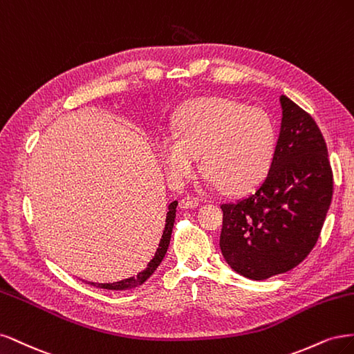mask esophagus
<instances>
[{
  "label": "esophagus",
  "mask_w": 354,
  "mask_h": 354,
  "mask_svg": "<svg viewBox=\"0 0 354 354\" xmlns=\"http://www.w3.org/2000/svg\"><path fill=\"white\" fill-rule=\"evenodd\" d=\"M200 206V200L197 197H191L187 196L180 200V207L182 209H194V207H198Z\"/></svg>",
  "instance_id": "obj_1"
}]
</instances>
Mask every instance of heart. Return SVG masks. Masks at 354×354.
I'll use <instances>...</instances> for the list:
<instances>
[{
    "instance_id": "b5f03b06",
    "label": "heart",
    "mask_w": 354,
    "mask_h": 354,
    "mask_svg": "<svg viewBox=\"0 0 354 354\" xmlns=\"http://www.w3.org/2000/svg\"><path fill=\"white\" fill-rule=\"evenodd\" d=\"M178 132L158 138L167 175L184 180L194 175L197 157L210 185L227 194L256 188L269 174L277 153V127L265 110L221 97L200 98L184 106Z\"/></svg>"
}]
</instances>
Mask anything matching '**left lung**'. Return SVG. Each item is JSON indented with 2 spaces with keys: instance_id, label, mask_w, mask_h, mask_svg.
<instances>
[{
  "instance_id": "obj_1",
  "label": "left lung",
  "mask_w": 354,
  "mask_h": 354,
  "mask_svg": "<svg viewBox=\"0 0 354 354\" xmlns=\"http://www.w3.org/2000/svg\"><path fill=\"white\" fill-rule=\"evenodd\" d=\"M281 131L265 180L222 204V254L236 273L263 281L288 272L315 247L333 200L324 136L309 113L281 95Z\"/></svg>"
}]
</instances>
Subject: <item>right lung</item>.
Wrapping results in <instances>:
<instances>
[{
    "label": "right lung",
    "mask_w": 354,
    "mask_h": 354,
    "mask_svg": "<svg viewBox=\"0 0 354 354\" xmlns=\"http://www.w3.org/2000/svg\"><path fill=\"white\" fill-rule=\"evenodd\" d=\"M176 207H178V201H172L169 204V210L166 214V225H165V230H163V235L160 238V243H158V247L156 250V254L154 257L148 261L147 268L140 272L136 277H131L128 279H123V281H118V282H113V283H97V282H88L91 285H94L97 288H104V290H116V291H122V290H132L135 287H140L142 285L148 278H150L154 270L158 268V265L162 263V260L165 259V254L169 248L170 244V236H172V230H174V225H175V218H176Z\"/></svg>",
    "instance_id": "obj_1"
}]
</instances>
